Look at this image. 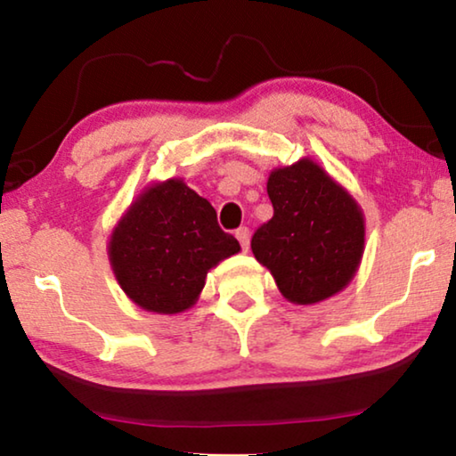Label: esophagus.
I'll return each mask as SVG.
<instances>
[{"label":"esophagus","instance_id":"obj_1","mask_svg":"<svg viewBox=\"0 0 456 456\" xmlns=\"http://www.w3.org/2000/svg\"><path fill=\"white\" fill-rule=\"evenodd\" d=\"M236 239H239V242H240V247H242V251H247L248 248V240H251V232H248V228L247 226H240L239 230H236Z\"/></svg>","mask_w":456,"mask_h":456}]
</instances>
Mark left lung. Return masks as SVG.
<instances>
[{"label": "left lung", "instance_id": "1", "mask_svg": "<svg viewBox=\"0 0 456 456\" xmlns=\"http://www.w3.org/2000/svg\"><path fill=\"white\" fill-rule=\"evenodd\" d=\"M270 222L251 239L255 259L292 303L311 305L351 282L363 255L359 205L320 166L303 159L270 174Z\"/></svg>", "mask_w": 456, "mask_h": 456}]
</instances>
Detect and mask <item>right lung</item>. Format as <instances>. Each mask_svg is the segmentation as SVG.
I'll use <instances>...</instances> for the list:
<instances>
[{
  "mask_svg": "<svg viewBox=\"0 0 456 456\" xmlns=\"http://www.w3.org/2000/svg\"><path fill=\"white\" fill-rule=\"evenodd\" d=\"M240 245L216 209L183 180L151 186L130 205L110 242L122 290L142 309L178 314L197 301L205 276Z\"/></svg>",
  "mask_w": 456,
  "mask_h": 456,
  "instance_id": "1",
  "label": "right lung"
}]
</instances>
